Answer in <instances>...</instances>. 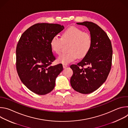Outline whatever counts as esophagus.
<instances>
[{
	"instance_id": "esophagus-1",
	"label": "esophagus",
	"mask_w": 128,
	"mask_h": 128,
	"mask_svg": "<svg viewBox=\"0 0 128 128\" xmlns=\"http://www.w3.org/2000/svg\"><path fill=\"white\" fill-rule=\"evenodd\" d=\"M63 67L64 68H66V67H68V66L67 65H66V64H63Z\"/></svg>"
}]
</instances>
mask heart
I'll use <instances>...</instances> for the list:
<instances>
[{
  "mask_svg": "<svg viewBox=\"0 0 128 128\" xmlns=\"http://www.w3.org/2000/svg\"><path fill=\"white\" fill-rule=\"evenodd\" d=\"M63 42L70 43L68 49L69 52L62 54L58 58L57 61L59 63L68 64L78 57L82 58L86 55L92 46V39L89 33L71 26L63 32L62 38L55 35L52 38L50 42L52 50L59 54Z\"/></svg>",
  "mask_w": 128,
  "mask_h": 128,
  "instance_id": "obj_1",
  "label": "heart"
}]
</instances>
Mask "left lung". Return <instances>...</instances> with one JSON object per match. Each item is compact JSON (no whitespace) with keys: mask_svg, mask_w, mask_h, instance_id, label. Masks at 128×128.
Listing matches in <instances>:
<instances>
[{"mask_svg":"<svg viewBox=\"0 0 128 128\" xmlns=\"http://www.w3.org/2000/svg\"><path fill=\"white\" fill-rule=\"evenodd\" d=\"M76 24L88 28L92 44L80 62L70 66L74 72L70 84L77 92L87 94L97 90L106 80L112 67V48L107 34L98 25L88 21Z\"/></svg>","mask_w":128,"mask_h":128,"instance_id":"8db88e82","label":"left lung"}]
</instances>
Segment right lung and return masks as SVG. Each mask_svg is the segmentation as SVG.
<instances>
[{"mask_svg": "<svg viewBox=\"0 0 128 128\" xmlns=\"http://www.w3.org/2000/svg\"><path fill=\"white\" fill-rule=\"evenodd\" d=\"M64 28L58 24L38 23L21 35L16 48V68L23 84L40 95L49 93L55 86L56 79L63 65L51 66L56 60L50 42Z\"/></svg>", "mask_w": 128, "mask_h": 128, "instance_id": "right-lung-1", "label": "right lung"}]
</instances>
